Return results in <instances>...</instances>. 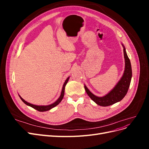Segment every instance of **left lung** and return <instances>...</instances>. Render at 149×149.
Wrapping results in <instances>:
<instances>
[{
  "label": "left lung",
  "instance_id": "8db88e82",
  "mask_svg": "<svg viewBox=\"0 0 149 149\" xmlns=\"http://www.w3.org/2000/svg\"><path fill=\"white\" fill-rule=\"evenodd\" d=\"M121 45L124 48L125 68L123 76L119 80L118 83L115 85V86L106 95L99 97L93 94L89 91L86 86L84 84L85 91L89 97L99 106L103 107L109 106L119 102L125 97L128 91L132 79V67L129 58L126 53L125 48L123 43H121Z\"/></svg>",
  "mask_w": 149,
  "mask_h": 149
}]
</instances>
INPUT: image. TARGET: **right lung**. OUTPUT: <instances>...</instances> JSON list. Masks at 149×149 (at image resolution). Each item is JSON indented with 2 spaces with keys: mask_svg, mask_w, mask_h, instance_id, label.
<instances>
[{
  "mask_svg": "<svg viewBox=\"0 0 149 149\" xmlns=\"http://www.w3.org/2000/svg\"><path fill=\"white\" fill-rule=\"evenodd\" d=\"M69 79H70V76H69V77H68V78H66V79L65 80V81L63 85L62 89H61V94H60V96L59 98H58V100H57L55 102H54L53 103L51 104L47 105V106H42V105L40 106V105L33 104H31V103H30V102H28L27 101H25V100H24V99L22 98V97L19 95V96L20 98L21 99V100H22V101H23V102L26 105H27V106H30V107H33V109H36V110H37V111H40V112H45V111H49V110L52 109V108H53L54 107L56 106L58 104L60 103L61 101H62L63 98V97H64L65 86H66V85Z\"/></svg>",
  "mask_w": 149,
  "mask_h": 149,
  "instance_id": "1",
  "label": "right lung"
}]
</instances>
